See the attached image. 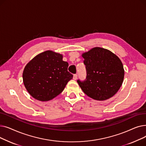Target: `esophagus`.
<instances>
[{
    "label": "esophagus",
    "mask_w": 146,
    "mask_h": 146,
    "mask_svg": "<svg viewBox=\"0 0 146 146\" xmlns=\"http://www.w3.org/2000/svg\"><path fill=\"white\" fill-rule=\"evenodd\" d=\"M73 79H74V80H77V79H78V75L77 74H74L73 75Z\"/></svg>",
    "instance_id": "1"
}]
</instances>
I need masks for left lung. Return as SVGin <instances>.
I'll return each instance as SVG.
<instances>
[{"mask_svg":"<svg viewBox=\"0 0 146 146\" xmlns=\"http://www.w3.org/2000/svg\"><path fill=\"white\" fill-rule=\"evenodd\" d=\"M86 66L85 80L77 82L83 92L95 100L105 101L118 91L124 78L121 60L111 51L94 47L82 54Z\"/></svg>","mask_w":146,"mask_h":146,"instance_id":"obj_1","label":"left lung"}]
</instances>
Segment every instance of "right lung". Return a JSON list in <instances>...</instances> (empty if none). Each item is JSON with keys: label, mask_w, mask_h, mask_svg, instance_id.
Here are the masks:
<instances>
[{"label": "right lung", "mask_w": 146, "mask_h": 146, "mask_svg": "<svg viewBox=\"0 0 146 146\" xmlns=\"http://www.w3.org/2000/svg\"><path fill=\"white\" fill-rule=\"evenodd\" d=\"M61 54L47 50L36 55L25 66L23 82L28 93L36 100L48 101L62 92L73 74Z\"/></svg>", "instance_id": "obj_1"}]
</instances>
